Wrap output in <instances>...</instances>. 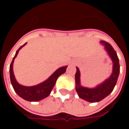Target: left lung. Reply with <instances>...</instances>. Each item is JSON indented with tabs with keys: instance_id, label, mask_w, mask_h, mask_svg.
<instances>
[{
	"instance_id": "1",
	"label": "left lung",
	"mask_w": 129,
	"mask_h": 129,
	"mask_svg": "<svg viewBox=\"0 0 129 129\" xmlns=\"http://www.w3.org/2000/svg\"><path fill=\"white\" fill-rule=\"evenodd\" d=\"M100 42L104 45L105 50L113 61V72L109 78L106 79L103 83L97 86L95 88H89L82 86L80 84V71L77 67L75 74L76 91L79 97L88 102H98L110 95L116 85L119 74V59L115 50L108 43L104 41H101Z\"/></svg>"
}]
</instances>
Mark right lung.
<instances>
[{
  "mask_svg": "<svg viewBox=\"0 0 129 129\" xmlns=\"http://www.w3.org/2000/svg\"><path fill=\"white\" fill-rule=\"evenodd\" d=\"M26 43H25L23 45L21 46L18 50L16 52L15 56H14L12 61L10 64V80H11V83L12 85L13 88L18 96H20L23 100L29 101V102H38V101H40V100L47 97L50 94L52 90L55 85L56 79H58L59 76L61 75L62 74H63L66 72L68 66L58 68L47 80H45V81H43L42 83L38 84V85L33 86H22L21 84H18L16 80L15 77L14 75V72H13V63H14V59L17 56L19 50Z\"/></svg>",
  "mask_w": 129,
  "mask_h": 129,
  "instance_id": "add662e5",
  "label": "right lung"
}]
</instances>
